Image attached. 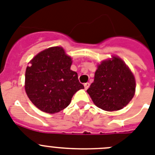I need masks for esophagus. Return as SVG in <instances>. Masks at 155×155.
<instances>
[{
    "label": "esophagus",
    "mask_w": 155,
    "mask_h": 155,
    "mask_svg": "<svg viewBox=\"0 0 155 155\" xmlns=\"http://www.w3.org/2000/svg\"><path fill=\"white\" fill-rule=\"evenodd\" d=\"M89 87H90L89 83H86V84H84V88H85V90H87L88 88H89Z\"/></svg>",
    "instance_id": "1"
}]
</instances>
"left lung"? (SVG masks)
Here are the masks:
<instances>
[{
	"mask_svg": "<svg viewBox=\"0 0 155 155\" xmlns=\"http://www.w3.org/2000/svg\"><path fill=\"white\" fill-rule=\"evenodd\" d=\"M135 91L134 75L118 57L97 65L94 82L87 91L94 105L106 111L123 109L132 99Z\"/></svg>",
	"mask_w": 155,
	"mask_h": 155,
	"instance_id": "left-lung-1",
	"label": "left lung"
}]
</instances>
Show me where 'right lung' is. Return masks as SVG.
Here are the masks:
<instances>
[{"label":"right lung","mask_w":155,"mask_h":155,"mask_svg":"<svg viewBox=\"0 0 155 155\" xmlns=\"http://www.w3.org/2000/svg\"><path fill=\"white\" fill-rule=\"evenodd\" d=\"M71 63V58L60 46L40 52L29 62L25 73V91L40 110L58 113L69 105L75 92L84 88L77 73L70 69Z\"/></svg>","instance_id":"obj_1"}]
</instances>
